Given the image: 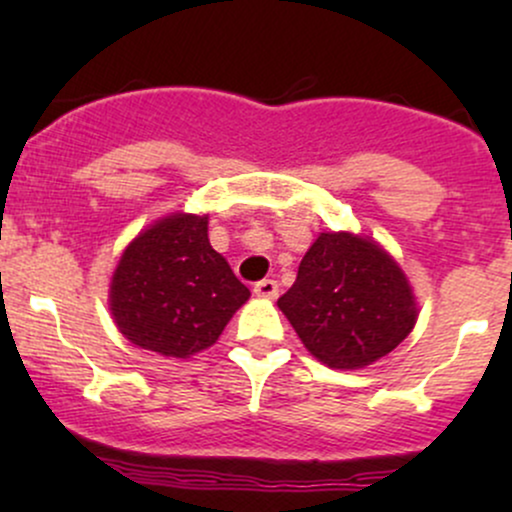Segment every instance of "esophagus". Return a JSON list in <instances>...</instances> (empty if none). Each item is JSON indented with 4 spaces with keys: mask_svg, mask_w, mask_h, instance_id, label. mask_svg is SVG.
Segmentation results:
<instances>
[{
    "mask_svg": "<svg viewBox=\"0 0 512 512\" xmlns=\"http://www.w3.org/2000/svg\"><path fill=\"white\" fill-rule=\"evenodd\" d=\"M252 291H255V296L260 298H276L279 296V284H276L274 279H262L252 286Z\"/></svg>",
    "mask_w": 512,
    "mask_h": 512,
    "instance_id": "34e87169",
    "label": "esophagus"
}]
</instances>
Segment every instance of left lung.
<instances>
[{
	"label": "left lung",
	"instance_id": "1",
	"mask_svg": "<svg viewBox=\"0 0 512 512\" xmlns=\"http://www.w3.org/2000/svg\"><path fill=\"white\" fill-rule=\"evenodd\" d=\"M276 305L305 349L339 370L387 356L419 317L399 264L375 240L344 231L317 236Z\"/></svg>",
	"mask_w": 512,
	"mask_h": 512
}]
</instances>
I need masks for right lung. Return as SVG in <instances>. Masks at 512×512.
Masks as SVG:
<instances>
[{
  "instance_id": "add662e5",
  "label": "right lung",
  "mask_w": 512,
  "mask_h": 512,
  "mask_svg": "<svg viewBox=\"0 0 512 512\" xmlns=\"http://www.w3.org/2000/svg\"><path fill=\"white\" fill-rule=\"evenodd\" d=\"M209 216L170 214L139 233L110 281L115 325L132 344L187 358L209 349L250 289L211 248Z\"/></svg>"
}]
</instances>
